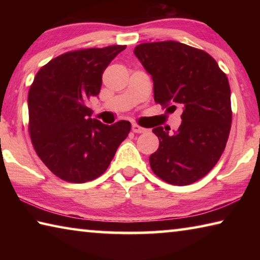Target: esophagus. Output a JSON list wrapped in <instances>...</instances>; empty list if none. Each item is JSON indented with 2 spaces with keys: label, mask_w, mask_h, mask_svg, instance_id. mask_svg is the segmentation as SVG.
Instances as JSON below:
<instances>
[{
  "label": "esophagus",
  "mask_w": 260,
  "mask_h": 260,
  "mask_svg": "<svg viewBox=\"0 0 260 260\" xmlns=\"http://www.w3.org/2000/svg\"><path fill=\"white\" fill-rule=\"evenodd\" d=\"M132 131L134 132V133H146V132L148 131L147 128H144V127H142V126H140V125H138V124H133L132 125Z\"/></svg>",
  "instance_id": "1"
}]
</instances>
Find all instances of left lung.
<instances>
[{
  "label": "left lung",
  "mask_w": 260,
  "mask_h": 260,
  "mask_svg": "<svg viewBox=\"0 0 260 260\" xmlns=\"http://www.w3.org/2000/svg\"><path fill=\"white\" fill-rule=\"evenodd\" d=\"M134 54L151 74L153 98L173 112L183 109L174 134L155 127L159 147L149 158L152 172L174 186L205 177L225 150L232 126L227 76L208 52L177 41L141 43ZM171 107H170L169 105Z\"/></svg>",
  "instance_id": "1"
}]
</instances>
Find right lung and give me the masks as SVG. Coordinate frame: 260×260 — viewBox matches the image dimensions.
Here are the masks:
<instances>
[{
    "mask_svg": "<svg viewBox=\"0 0 260 260\" xmlns=\"http://www.w3.org/2000/svg\"><path fill=\"white\" fill-rule=\"evenodd\" d=\"M126 46L88 48L57 56L39 70L28 90V133L35 152L56 177L83 183L102 175L131 122L91 119L90 98L102 74Z\"/></svg>",
    "mask_w": 260,
    "mask_h": 260,
    "instance_id": "add662e5",
    "label": "right lung"
}]
</instances>
